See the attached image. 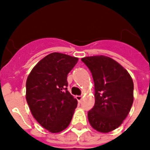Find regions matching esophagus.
<instances>
[{"instance_id":"esophagus-1","label":"esophagus","mask_w":150,"mask_h":150,"mask_svg":"<svg viewBox=\"0 0 150 150\" xmlns=\"http://www.w3.org/2000/svg\"><path fill=\"white\" fill-rule=\"evenodd\" d=\"M76 99H77V100H78V102L79 103H81L82 102V96H76Z\"/></svg>"}]
</instances>
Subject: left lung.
Returning <instances> with one entry per match:
<instances>
[{"instance_id": "1", "label": "left lung", "mask_w": 150, "mask_h": 150, "mask_svg": "<svg viewBox=\"0 0 150 150\" xmlns=\"http://www.w3.org/2000/svg\"><path fill=\"white\" fill-rule=\"evenodd\" d=\"M82 61L91 71L95 86V104L88 112L89 124L100 132H111L122 124L132 106V79L109 57H86Z\"/></svg>"}]
</instances>
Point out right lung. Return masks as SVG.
I'll return each instance as SVG.
<instances>
[{
    "instance_id": "add662e5",
    "label": "right lung",
    "mask_w": 150,
    "mask_h": 150,
    "mask_svg": "<svg viewBox=\"0 0 150 150\" xmlns=\"http://www.w3.org/2000/svg\"><path fill=\"white\" fill-rule=\"evenodd\" d=\"M78 61V57L52 53L39 61L27 78L25 97L32 114L52 133L69 125L77 107V100L67 89V76Z\"/></svg>"
}]
</instances>
